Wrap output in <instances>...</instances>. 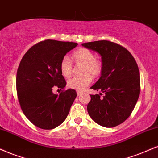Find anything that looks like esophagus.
Masks as SVG:
<instances>
[{
    "label": "esophagus",
    "instance_id": "obj_1",
    "mask_svg": "<svg viewBox=\"0 0 158 158\" xmlns=\"http://www.w3.org/2000/svg\"><path fill=\"white\" fill-rule=\"evenodd\" d=\"M77 95H78V96H79V95H81V94L83 93V92H82V91H77Z\"/></svg>",
    "mask_w": 158,
    "mask_h": 158
}]
</instances>
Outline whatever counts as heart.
Returning a JSON list of instances; mask_svg holds the SVG:
<instances>
[{
  "label": "heart",
  "instance_id": "obj_1",
  "mask_svg": "<svg viewBox=\"0 0 158 158\" xmlns=\"http://www.w3.org/2000/svg\"><path fill=\"white\" fill-rule=\"evenodd\" d=\"M95 57V54L87 48H81L73 53V58L76 63L83 65L81 69L83 76L69 79L67 81V85L69 88L82 90L92 82V77L98 78L102 74L103 70L102 61ZM60 69L62 74L65 77H69L72 74L73 63L68 56H65L62 58L60 63Z\"/></svg>",
  "mask_w": 158,
  "mask_h": 158
}]
</instances>
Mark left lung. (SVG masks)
I'll return each mask as SVG.
<instances>
[{
	"instance_id": "8db88e82",
	"label": "left lung",
	"mask_w": 158,
	"mask_h": 158,
	"mask_svg": "<svg viewBox=\"0 0 158 158\" xmlns=\"http://www.w3.org/2000/svg\"><path fill=\"white\" fill-rule=\"evenodd\" d=\"M81 45L98 52L103 64L101 78L90 88L104 95H90L89 115L101 126H117L131 116L140 95V73L136 61L127 49L112 41L101 40Z\"/></svg>"
}]
</instances>
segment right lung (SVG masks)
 Returning <instances> with one entry per match:
<instances>
[{
    "mask_svg": "<svg viewBox=\"0 0 158 158\" xmlns=\"http://www.w3.org/2000/svg\"><path fill=\"white\" fill-rule=\"evenodd\" d=\"M78 44L47 39L31 47L22 58L16 79L17 98L25 117L44 130L59 126L66 119L77 97L66 85L60 69L62 58ZM54 87L63 89L59 95Z\"/></svg>",
    "mask_w": 158,
    "mask_h": 158,
    "instance_id": "add662e5",
    "label": "right lung"
}]
</instances>
